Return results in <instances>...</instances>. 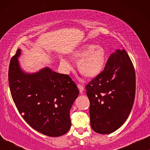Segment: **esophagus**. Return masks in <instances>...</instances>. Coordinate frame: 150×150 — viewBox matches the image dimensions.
<instances>
[{
  "mask_svg": "<svg viewBox=\"0 0 150 150\" xmlns=\"http://www.w3.org/2000/svg\"><path fill=\"white\" fill-rule=\"evenodd\" d=\"M78 86V88H79V91H80V93H83V91H84V87L83 85H80V84H79V85H77Z\"/></svg>",
  "mask_w": 150,
  "mask_h": 150,
  "instance_id": "obj_1",
  "label": "esophagus"
}]
</instances>
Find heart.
<instances>
[{
  "mask_svg": "<svg viewBox=\"0 0 150 150\" xmlns=\"http://www.w3.org/2000/svg\"><path fill=\"white\" fill-rule=\"evenodd\" d=\"M71 58L78 62V69L81 74L92 79L98 76L104 70L106 62V52L101 46L86 44L73 52ZM60 63L65 71L71 69L70 63L65 59H61Z\"/></svg>",
  "mask_w": 150,
  "mask_h": 150,
  "instance_id": "1",
  "label": "heart"
}]
</instances>
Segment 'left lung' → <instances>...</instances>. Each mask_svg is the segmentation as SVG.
I'll return each mask as SVG.
<instances>
[{
	"instance_id": "left-lung-1",
	"label": "left lung",
	"mask_w": 150,
	"mask_h": 150,
	"mask_svg": "<svg viewBox=\"0 0 150 150\" xmlns=\"http://www.w3.org/2000/svg\"><path fill=\"white\" fill-rule=\"evenodd\" d=\"M86 90L92 129L106 134L120 128L132 110L136 90L134 68L126 50L110 54L104 70Z\"/></svg>"
}]
</instances>
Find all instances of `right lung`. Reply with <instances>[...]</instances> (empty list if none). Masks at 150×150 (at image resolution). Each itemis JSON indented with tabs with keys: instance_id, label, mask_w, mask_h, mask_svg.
<instances>
[{
	"instance_id": "obj_1",
	"label": "right lung",
	"mask_w": 150,
	"mask_h": 150,
	"mask_svg": "<svg viewBox=\"0 0 150 150\" xmlns=\"http://www.w3.org/2000/svg\"><path fill=\"white\" fill-rule=\"evenodd\" d=\"M18 49L9 67L13 100L24 120L35 130L49 137L65 134L71 126L69 111L79 96L76 85L67 74L49 67L28 74L21 69Z\"/></svg>"
}]
</instances>
